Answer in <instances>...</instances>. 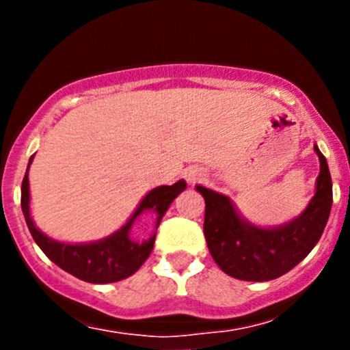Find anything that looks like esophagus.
Masks as SVG:
<instances>
[{
  "mask_svg": "<svg viewBox=\"0 0 350 350\" xmlns=\"http://www.w3.org/2000/svg\"><path fill=\"white\" fill-rule=\"evenodd\" d=\"M204 179V172L201 171V169L198 167H189L188 171H186V181L189 183V185H195V183H200Z\"/></svg>",
  "mask_w": 350,
  "mask_h": 350,
  "instance_id": "1",
  "label": "esophagus"
}]
</instances>
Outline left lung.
I'll list each match as a JSON object with an SVG mask.
<instances>
[{
  "mask_svg": "<svg viewBox=\"0 0 350 350\" xmlns=\"http://www.w3.org/2000/svg\"><path fill=\"white\" fill-rule=\"evenodd\" d=\"M317 193L306 210L280 228H257L241 220L230 200L196 186L204 198V239L225 274L242 281H271L291 271L317 245L332 208V178L323 154Z\"/></svg>",
  "mask_w": 350,
  "mask_h": 350,
  "instance_id": "left-lung-1",
  "label": "left lung"
}]
</instances>
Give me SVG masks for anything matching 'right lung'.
Masks as SVG:
<instances>
[{"label": "right lung", "instance_id": "right-lung-1", "mask_svg": "<svg viewBox=\"0 0 350 350\" xmlns=\"http://www.w3.org/2000/svg\"><path fill=\"white\" fill-rule=\"evenodd\" d=\"M31 159H33V155L30 157V162ZM28 167H30V164H28ZM28 167L22 183V210L31 237L37 242V245L44 250L45 256L52 262L57 264L61 269L76 276L77 280L94 284L115 283V281L125 280V278L132 276L146 262L147 257L150 256L154 249L155 235H152L150 241L144 243H135L130 241L129 230L132 227L133 220L144 210H150L159 217V221L164 217L172 200L179 193L185 191L186 188L185 181H178L172 186H159V188L152 189L149 195L144 198L142 203L139 204L137 211L133 213V217L130 218L129 224L122 230H118L111 237L105 239V241L70 245V243L52 241V239H49L47 235L42 234L35 227L33 220L30 217V208H28V200H30V195H28Z\"/></svg>", "mask_w": 350, "mask_h": 350}]
</instances>
